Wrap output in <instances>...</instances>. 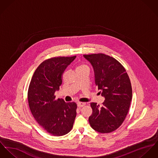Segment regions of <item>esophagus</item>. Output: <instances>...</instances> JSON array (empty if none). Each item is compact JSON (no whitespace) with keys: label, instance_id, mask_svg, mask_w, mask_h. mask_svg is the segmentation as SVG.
<instances>
[{"label":"esophagus","instance_id":"1","mask_svg":"<svg viewBox=\"0 0 158 158\" xmlns=\"http://www.w3.org/2000/svg\"><path fill=\"white\" fill-rule=\"evenodd\" d=\"M85 105V103L84 102H78L77 103V106L78 107H82Z\"/></svg>","mask_w":158,"mask_h":158}]
</instances>
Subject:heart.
I'll list each match as a JSON object with an SVG mask.
<instances>
[{
  "label": "heart",
  "mask_w": 158,
  "mask_h": 158,
  "mask_svg": "<svg viewBox=\"0 0 158 158\" xmlns=\"http://www.w3.org/2000/svg\"><path fill=\"white\" fill-rule=\"evenodd\" d=\"M87 69V67H86L85 65H79V66H77V67H76V70H80V69Z\"/></svg>",
  "instance_id": "b5f03b06"
}]
</instances>
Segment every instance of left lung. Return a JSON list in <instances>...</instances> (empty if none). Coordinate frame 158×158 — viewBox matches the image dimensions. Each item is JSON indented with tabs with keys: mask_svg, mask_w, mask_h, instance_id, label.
Masks as SVG:
<instances>
[{
	"mask_svg": "<svg viewBox=\"0 0 158 158\" xmlns=\"http://www.w3.org/2000/svg\"><path fill=\"white\" fill-rule=\"evenodd\" d=\"M94 73L95 84L105 101L101 105L90 104L93 110L88 121L95 131L112 132L125 120L132 99L130 78L122 64L102 53L84 54Z\"/></svg>",
	"mask_w": 158,
	"mask_h": 158,
	"instance_id": "1",
	"label": "left lung"
}]
</instances>
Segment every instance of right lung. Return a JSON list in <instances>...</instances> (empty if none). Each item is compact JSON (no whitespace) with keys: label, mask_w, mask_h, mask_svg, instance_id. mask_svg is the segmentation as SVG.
<instances>
[{"label":"right lung","mask_w":158,"mask_h":158,"mask_svg":"<svg viewBox=\"0 0 158 158\" xmlns=\"http://www.w3.org/2000/svg\"><path fill=\"white\" fill-rule=\"evenodd\" d=\"M76 57H56L44 60L36 69L28 88V104L33 117L53 136L69 133L76 116L75 102L56 99L54 96L62 84L64 71Z\"/></svg>","instance_id":"right-lung-1"}]
</instances>
